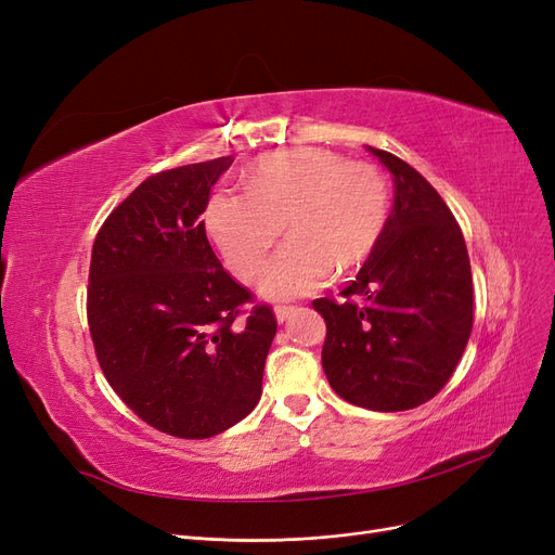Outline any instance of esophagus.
I'll use <instances>...</instances> for the list:
<instances>
[{
	"instance_id": "1",
	"label": "esophagus",
	"mask_w": 555,
	"mask_h": 555,
	"mask_svg": "<svg viewBox=\"0 0 555 555\" xmlns=\"http://www.w3.org/2000/svg\"><path fill=\"white\" fill-rule=\"evenodd\" d=\"M296 312H298V308H294V306H278V308H275V319H278L280 324H284V322H287V319H292Z\"/></svg>"
}]
</instances>
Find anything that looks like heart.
<instances>
[{
	"instance_id": "1",
	"label": "heart",
	"mask_w": 555,
	"mask_h": 555,
	"mask_svg": "<svg viewBox=\"0 0 555 555\" xmlns=\"http://www.w3.org/2000/svg\"><path fill=\"white\" fill-rule=\"evenodd\" d=\"M389 220V188L373 164L322 147L280 150L261 157L247 190L215 192L206 231L229 271L249 280L287 222L284 243L259 275L261 296L312 294L331 271L347 273L373 255Z\"/></svg>"
}]
</instances>
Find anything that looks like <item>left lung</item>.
<instances>
[{"label":"left lung","mask_w":555,"mask_h":555,"mask_svg":"<svg viewBox=\"0 0 555 555\" xmlns=\"http://www.w3.org/2000/svg\"><path fill=\"white\" fill-rule=\"evenodd\" d=\"M393 176V208L373 255L343 289L317 298L333 391L373 412L424 405L449 382L473 331V271L461 227L408 162L367 145ZM349 295L366 298L351 305Z\"/></svg>","instance_id":"left-lung-1"}]
</instances>
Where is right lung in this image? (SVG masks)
<instances>
[{
  "mask_svg": "<svg viewBox=\"0 0 555 555\" xmlns=\"http://www.w3.org/2000/svg\"><path fill=\"white\" fill-rule=\"evenodd\" d=\"M233 157L150 176L99 229L88 324L127 408L173 438L206 440L257 408L278 322L215 257L201 222Z\"/></svg>",
  "mask_w": 555,
  "mask_h": 555,
  "instance_id": "obj_1",
  "label": "right lung"
}]
</instances>
